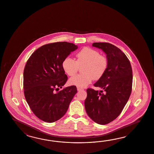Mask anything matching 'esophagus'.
Listing matches in <instances>:
<instances>
[{"label": "esophagus", "mask_w": 154, "mask_h": 154, "mask_svg": "<svg viewBox=\"0 0 154 154\" xmlns=\"http://www.w3.org/2000/svg\"><path fill=\"white\" fill-rule=\"evenodd\" d=\"M77 90L79 91H82V90H84V89L82 88H80V87H77Z\"/></svg>", "instance_id": "1"}]
</instances>
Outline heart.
Returning a JSON list of instances; mask_svg holds the SVG:
<instances>
[{"label": "heart", "mask_w": 154, "mask_h": 154, "mask_svg": "<svg viewBox=\"0 0 154 154\" xmlns=\"http://www.w3.org/2000/svg\"><path fill=\"white\" fill-rule=\"evenodd\" d=\"M107 57L90 47H85L75 54V61L66 57L63 61L62 67L66 75L72 76L82 66L83 73L71 77L69 82L77 87L84 88L95 79H100L106 73L108 68Z\"/></svg>", "instance_id": "obj_1"}]
</instances>
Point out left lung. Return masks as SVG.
I'll return each instance as SVG.
<instances>
[{
  "label": "left lung",
  "mask_w": 154,
  "mask_h": 154,
  "mask_svg": "<svg viewBox=\"0 0 154 154\" xmlns=\"http://www.w3.org/2000/svg\"><path fill=\"white\" fill-rule=\"evenodd\" d=\"M92 46L106 54L108 64L104 75L94 85L102 90L99 92L87 89L85 108L92 120L105 125L119 116L129 100L132 88V69L125 54L115 46L99 42L94 43Z\"/></svg>",
  "instance_id": "1"
}]
</instances>
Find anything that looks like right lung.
Wrapping results in <instances>:
<instances>
[{"mask_svg":"<svg viewBox=\"0 0 154 154\" xmlns=\"http://www.w3.org/2000/svg\"><path fill=\"white\" fill-rule=\"evenodd\" d=\"M77 48L66 42L47 44L27 61L23 70L24 95L31 110L42 121L53 122L61 119L77 92L75 86L59 91L68 79L63 61Z\"/></svg>","mask_w":154,"mask_h":154,"instance_id":"add662e5","label":"right lung"}]
</instances>
